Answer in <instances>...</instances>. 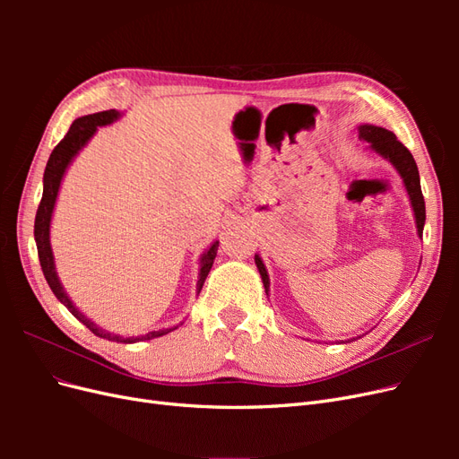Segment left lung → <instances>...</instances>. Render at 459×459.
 I'll return each mask as SVG.
<instances>
[{"mask_svg": "<svg viewBox=\"0 0 459 459\" xmlns=\"http://www.w3.org/2000/svg\"><path fill=\"white\" fill-rule=\"evenodd\" d=\"M359 140H364L371 145L373 151H377L379 155H383L385 159L391 160L394 164V169L398 170V174L404 179V186L408 189V195L413 206V214H415V224H418V233L423 235V226H425V201H423V193H421V184H420V172H418V164H415L411 152L402 145L396 135L393 132H388L385 128L379 126H359ZM256 268L262 275V283L264 289L270 287V277L266 268L260 260V256H255Z\"/></svg>", "mask_w": 459, "mask_h": 459, "instance_id": "left-lung-1", "label": "left lung"}]
</instances>
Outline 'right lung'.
Masks as SVG:
<instances>
[{"label":"right lung","instance_id":"right-lung-1","mask_svg":"<svg viewBox=\"0 0 459 459\" xmlns=\"http://www.w3.org/2000/svg\"><path fill=\"white\" fill-rule=\"evenodd\" d=\"M118 117H120L118 110L108 108V110H101V113H93V115H88V117L76 118L73 122L71 130H68V134L61 140V143L53 149V152L49 155V160H48V166H46V172H44V195H41L38 212H36V220H34V239H36V247H38L39 266H41V272H44V275H46V281L51 287L53 295L57 297L68 310H71V314L76 319H80V322L84 324L97 337L108 339V341H118V342H137V341H143V339H155V337L166 335V333L174 331L176 327L151 331V333H147V335L135 337V339H132V337L122 339L118 335H110V333L100 329L93 322H90V319L84 314H80L78 308L71 302V299L66 297V293L59 283V277H57V273H55V264H53L51 245H49V224H51L53 206H55V199H57L61 179H63V174L66 170L68 162H71L76 152L88 143L90 137L95 134L97 126H105V124L115 122ZM216 251H218V241L211 248H208V251L201 258V273H199V283H197L199 290L203 289L206 275L212 268V262L216 258Z\"/></svg>","mask_w":459,"mask_h":459}]
</instances>
